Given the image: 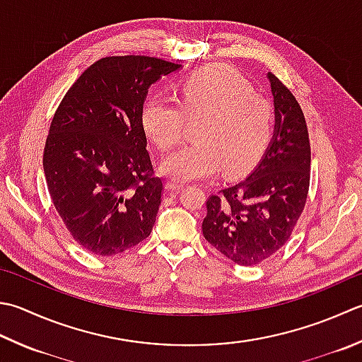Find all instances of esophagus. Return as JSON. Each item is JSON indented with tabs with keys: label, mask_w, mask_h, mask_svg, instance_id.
Here are the masks:
<instances>
[{
	"label": "esophagus",
	"mask_w": 362,
	"mask_h": 362,
	"mask_svg": "<svg viewBox=\"0 0 362 362\" xmlns=\"http://www.w3.org/2000/svg\"><path fill=\"white\" fill-rule=\"evenodd\" d=\"M183 188V183H179V182H174V180H169L166 182V189L168 191H179Z\"/></svg>",
	"instance_id": "34e87169"
}]
</instances>
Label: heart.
<instances>
[{
	"mask_svg": "<svg viewBox=\"0 0 362 362\" xmlns=\"http://www.w3.org/2000/svg\"><path fill=\"white\" fill-rule=\"evenodd\" d=\"M179 102L153 97L141 111L144 132L160 151L169 152L185 134L187 119L201 120L196 144L163 161L166 175L179 182L207 179L219 169L242 171L267 147L273 132V106L252 92L235 70L207 67L183 81Z\"/></svg>",
	"mask_w": 362,
	"mask_h": 362,
	"instance_id": "b5f03b06",
	"label": "heart"
}]
</instances>
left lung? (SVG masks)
<instances>
[{
	"mask_svg": "<svg viewBox=\"0 0 362 362\" xmlns=\"http://www.w3.org/2000/svg\"><path fill=\"white\" fill-rule=\"evenodd\" d=\"M274 133L250 175L211 194L202 233L237 265H257L287 243L304 210L310 179L306 119L272 72Z\"/></svg>",
	"mask_w": 362,
	"mask_h": 362,
	"instance_id": "8db88e82",
	"label": "left lung"
}]
</instances>
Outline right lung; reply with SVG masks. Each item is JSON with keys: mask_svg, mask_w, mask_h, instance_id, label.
I'll use <instances>...</instances> for the list:
<instances>
[{"mask_svg": "<svg viewBox=\"0 0 362 362\" xmlns=\"http://www.w3.org/2000/svg\"><path fill=\"white\" fill-rule=\"evenodd\" d=\"M180 67L148 56L102 58L54 112L47 187L70 235L92 254L115 256L151 235L163 180L153 175L141 111L148 88Z\"/></svg>", "mask_w": 362, "mask_h": 362, "instance_id": "1", "label": "right lung"}]
</instances>
